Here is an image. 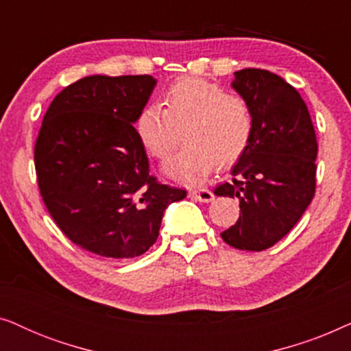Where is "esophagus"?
<instances>
[{
  "label": "esophagus",
  "instance_id": "1",
  "mask_svg": "<svg viewBox=\"0 0 351 351\" xmlns=\"http://www.w3.org/2000/svg\"><path fill=\"white\" fill-rule=\"evenodd\" d=\"M190 198H193L199 203H210L214 199V193L208 189H199V190H191L189 193Z\"/></svg>",
  "mask_w": 351,
  "mask_h": 351
}]
</instances>
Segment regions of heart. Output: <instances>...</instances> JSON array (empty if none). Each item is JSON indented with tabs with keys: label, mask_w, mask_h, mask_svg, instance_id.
Here are the masks:
<instances>
[{
	"label": "heart",
	"mask_w": 351,
	"mask_h": 351,
	"mask_svg": "<svg viewBox=\"0 0 351 351\" xmlns=\"http://www.w3.org/2000/svg\"><path fill=\"white\" fill-rule=\"evenodd\" d=\"M136 131L156 160H166L177 147L180 131L185 147L165 166V174L185 184H198L219 167L237 162L254 134L251 105L238 94L203 78L176 81L162 97L138 113Z\"/></svg>",
	"instance_id": "heart-1"
}]
</instances>
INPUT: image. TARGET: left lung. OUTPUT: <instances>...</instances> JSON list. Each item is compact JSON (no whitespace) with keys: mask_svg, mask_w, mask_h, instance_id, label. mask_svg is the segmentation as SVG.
<instances>
[{"mask_svg":"<svg viewBox=\"0 0 351 351\" xmlns=\"http://www.w3.org/2000/svg\"><path fill=\"white\" fill-rule=\"evenodd\" d=\"M232 88L251 105L254 134L214 195L239 201L238 222L220 237L241 251L271 247L299 222L315 196L316 142L300 94L268 70L234 71Z\"/></svg>","mask_w":351,"mask_h":351,"instance_id":"left-lung-1","label":"left lung"}]
</instances>
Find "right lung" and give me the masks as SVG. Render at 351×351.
I'll return each instance as SVG.
<instances>
[{
    "mask_svg": "<svg viewBox=\"0 0 351 351\" xmlns=\"http://www.w3.org/2000/svg\"><path fill=\"white\" fill-rule=\"evenodd\" d=\"M155 86L150 75L84 76L43 119L35 145L43 201L65 237L97 256H142L167 206L186 196L150 176L134 128Z\"/></svg>",
    "mask_w": 351,
    "mask_h": 351,
    "instance_id": "obj_1",
    "label": "right lung"
}]
</instances>
